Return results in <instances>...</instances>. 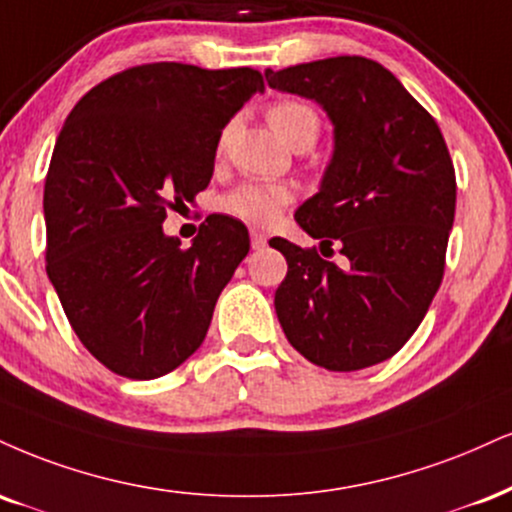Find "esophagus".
<instances>
[{"label":"esophagus","instance_id":"obj_1","mask_svg":"<svg viewBox=\"0 0 512 512\" xmlns=\"http://www.w3.org/2000/svg\"><path fill=\"white\" fill-rule=\"evenodd\" d=\"M250 245H252V250H264V248H267V236H264V233L252 231L250 233Z\"/></svg>","mask_w":512,"mask_h":512}]
</instances>
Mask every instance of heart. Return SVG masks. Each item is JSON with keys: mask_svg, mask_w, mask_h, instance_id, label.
Here are the masks:
<instances>
[{"mask_svg": "<svg viewBox=\"0 0 512 512\" xmlns=\"http://www.w3.org/2000/svg\"><path fill=\"white\" fill-rule=\"evenodd\" d=\"M269 123L274 131L293 145L295 140L310 138L317 140L319 133V119L315 109L307 107L303 102H279L269 109ZM293 200L291 188L279 186V183H260L248 181L240 183L233 188L229 195L224 197V209L233 217L248 221L255 226H269L281 217L283 207Z\"/></svg>", "mask_w": 512, "mask_h": 512, "instance_id": "heart-1", "label": "heart"}]
</instances>
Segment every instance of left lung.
<instances>
[{
	"instance_id": "left-lung-1",
	"label": "left lung",
	"mask_w": 512,
	"mask_h": 512,
	"mask_svg": "<svg viewBox=\"0 0 512 512\" xmlns=\"http://www.w3.org/2000/svg\"><path fill=\"white\" fill-rule=\"evenodd\" d=\"M269 88L317 102L334 126L319 190L295 209L319 251L286 238L274 307L300 355L355 372L396 355L439 291L455 217V171L436 121L377 61L331 57L264 71ZM336 244L347 257L328 260Z\"/></svg>"
}]
</instances>
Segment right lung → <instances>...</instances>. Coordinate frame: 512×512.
Segmentation results:
<instances>
[{
	"label": "right lung",
	"mask_w": 512,
	"mask_h": 512,
	"mask_svg": "<svg viewBox=\"0 0 512 512\" xmlns=\"http://www.w3.org/2000/svg\"><path fill=\"white\" fill-rule=\"evenodd\" d=\"M255 92V69L159 61L95 85L61 128L42 200L47 276L80 343L121 377L183 365L248 255V229L226 214L188 250L162 224L207 188L221 131Z\"/></svg>",
	"instance_id": "1"
}]
</instances>
